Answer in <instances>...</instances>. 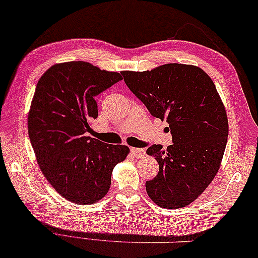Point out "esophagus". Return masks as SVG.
<instances>
[{"label":"esophagus","instance_id":"obj_1","mask_svg":"<svg viewBox=\"0 0 258 258\" xmlns=\"http://www.w3.org/2000/svg\"><path fill=\"white\" fill-rule=\"evenodd\" d=\"M131 153L136 157H142L145 155V149L143 148H131Z\"/></svg>","mask_w":258,"mask_h":258}]
</instances>
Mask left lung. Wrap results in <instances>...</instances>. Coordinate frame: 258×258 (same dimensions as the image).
I'll use <instances>...</instances> for the list:
<instances>
[{
  "instance_id": "1",
  "label": "left lung",
  "mask_w": 258,
  "mask_h": 258,
  "mask_svg": "<svg viewBox=\"0 0 258 258\" xmlns=\"http://www.w3.org/2000/svg\"><path fill=\"white\" fill-rule=\"evenodd\" d=\"M121 74L149 113L166 119L171 129L173 145L147 149L159 172L146 191L162 208L189 205L216 176L227 145L228 119L215 84L201 69L183 64Z\"/></svg>"
}]
</instances>
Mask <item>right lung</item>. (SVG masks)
Returning a JSON list of instances; mask_svg holds the SVG:
<instances>
[{
	"mask_svg": "<svg viewBox=\"0 0 258 258\" xmlns=\"http://www.w3.org/2000/svg\"><path fill=\"white\" fill-rule=\"evenodd\" d=\"M122 80L85 61L51 66L39 80L28 115V133L37 162L66 200L91 205L111 185L114 166L129 148L87 136L98 118L95 96Z\"/></svg>",
	"mask_w": 258,
	"mask_h": 258,
	"instance_id": "obj_1",
	"label": "right lung"
}]
</instances>
